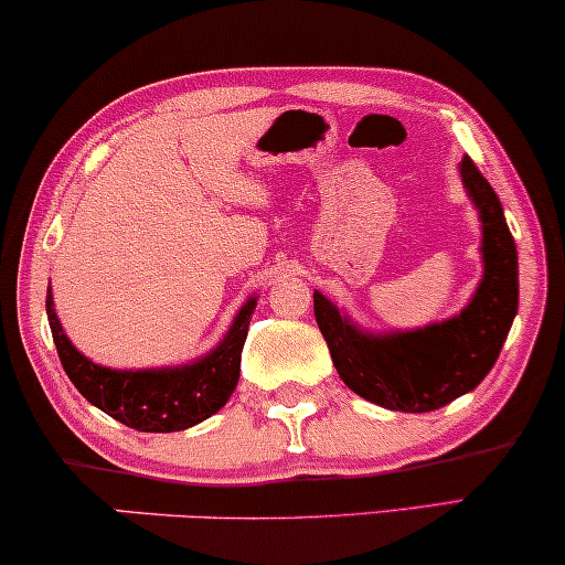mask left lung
Masks as SVG:
<instances>
[{
  "mask_svg": "<svg viewBox=\"0 0 565 565\" xmlns=\"http://www.w3.org/2000/svg\"><path fill=\"white\" fill-rule=\"evenodd\" d=\"M462 188L481 221V282L452 319L412 331H367L337 303L313 292V313L347 388L391 412H435L473 391L489 375L520 303L516 246L497 192L470 157L460 161Z\"/></svg>",
  "mask_w": 565,
  "mask_h": 565,
  "instance_id": "8db88e82",
  "label": "left lung"
}]
</instances>
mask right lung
Segmentation results:
<instances>
[{
    "instance_id": "right-lung-1",
    "label": "right lung",
    "mask_w": 565,
    "mask_h": 565,
    "mask_svg": "<svg viewBox=\"0 0 565 565\" xmlns=\"http://www.w3.org/2000/svg\"><path fill=\"white\" fill-rule=\"evenodd\" d=\"M257 296L246 298L231 321L226 337L203 358L174 367L115 370L92 362L64 334L49 288L45 313L61 365L76 391L113 419L138 431H182L205 422L234 393L242 370V350Z\"/></svg>"
}]
</instances>
